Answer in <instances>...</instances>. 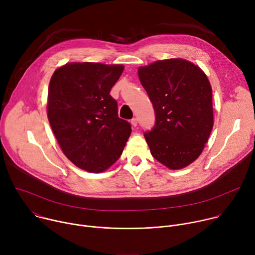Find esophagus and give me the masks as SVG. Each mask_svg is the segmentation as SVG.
I'll list each match as a JSON object with an SVG mask.
<instances>
[{
	"label": "esophagus",
	"mask_w": 255,
	"mask_h": 255,
	"mask_svg": "<svg viewBox=\"0 0 255 255\" xmlns=\"http://www.w3.org/2000/svg\"><path fill=\"white\" fill-rule=\"evenodd\" d=\"M137 123H138V122H137V119H136V118H133V119L131 120V124H132L133 127H136V126H137Z\"/></svg>",
	"instance_id": "34e87169"
}]
</instances>
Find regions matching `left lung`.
<instances>
[{
  "mask_svg": "<svg viewBox=\"0 0 255 255\" xmlns=\"http://www.w3.org/2000/svg\"><path fill=\"white\" fill-rule=\"evenodd\" d=\"M155 112L144 137L152 156L170 169L186 167L202 153L213 128L212 88L204 71L179 58L138 69Z\"/></svg>",
  "mask_w": 255,
  "mask_h": 255,
  "instance_id": "8db88e82",
  "label": "left lung"
}]
</instances>
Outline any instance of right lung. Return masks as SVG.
<instances>
[{"instance_id":"right-lung-1","label":"right lung","mask_w":255,"mask_h":255,"mask_svg":"<svg viewBox=\"0 0 255 255\" xmlns=\"http://www.w3.org/2000/svg\"><path fill=\"white\" fill-rule=\"evenodd\" d=\"M122 64L72 62L50 80L47 116L65 156L82 169L101 172L121 156L131 134L110 95Z\"/></svg>"}]
</instances>
